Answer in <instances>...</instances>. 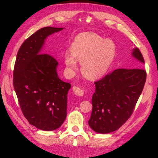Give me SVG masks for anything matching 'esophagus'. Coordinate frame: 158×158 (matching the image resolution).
Instances as JSON below:
<instances>
[{
  "mask_svg": "<svg viewBox=\"0 0 158 158\" xmlns=\"http://www.w3.org/2000/svg\"><path fill=\"white\" fill-rule=\"evenodd\" d=\"M73 93L76 94V95L79 96V97H81L84 95V89L81 87H79V86H73Z\"/></svg>",
  "mask_w": 158,
  "mask_h": 158,
  "instance_id": "esophagus-1",
  "label": "esophagus"
}]
</instances>
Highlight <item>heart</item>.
Here are the masks:
<instances>
[{"label": "heart", "instance_id": "obj_1", "mask_svg": "<svg viewBox=\"0 0 158 158\" xmlns=\"http://www.w3.org/2000/svg\"><path fill=\"white\" fill-rule=\"evenodd\" d=\"M116 54L114 43L97 34L85 32L77 36L71 47V52L65 54V62L68 70L77 68L81 61L82 74L90 79H97L106 73Z\"/></svg>", "mask_w": 158, "mask_h": 158}]
</instances>
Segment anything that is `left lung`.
Here are the masks:
<instances>
[{
    "instance_id": "left-lung-1",
    "label": "left lung",
    "mask_w": 158,
    "mask_h": 158,
    "mask_svg": "<svg viewBox=\"0 0 158 158\" xmlns=\"http://www.w3.org/2000/svg\"><path fill=\"white\" fill-rule=\"evenodd\" d=\"M133 56L144 63L137 48L133 50ZM146 79L147 72L142 68H118L94 82L96 89L92 97L90 127L102 134L119 129L133 114Z\"/></svg>"
}]
</instances>
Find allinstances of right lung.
<instances>
[{"label": "right lung", "mask_w": 158, "mask_h": 158, "mask_svg": "<svg viewBox=\"0 0 158 158\" xmlns=\"http://www.w3.org/2000/svg\"><path fill=\"white\" fill-rule=\"evenodd\" d=\"M62 30L45 27L34 32L20 47L14 64L13 85L22 113L43 131L56 130L67 115L71 85L59 78L56 59L40 52L48 36Z\"/></svg>", "instance_id": "obj_1"}]
</instances>
